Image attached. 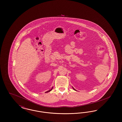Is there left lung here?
Returning a JSON list of instances; mask_svg holds the SVG:
<instances>
[{"label": "left lung", "mask_w": 122, "mask_h": 122, "mask_svg": "<svg viewBox=\"0 0 122 122\" xmlns=\"http://www.w3.org/2000/svg\"><path fill=\"white\" fill-rule=\"evenodd\" d=\"M73 89H74V90H75V91H76V90H75V89H74V88H73Z\"/></svg>", "instance_id": "8db88e82"}]
</instances>
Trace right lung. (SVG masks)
I'll return each mask as SVG.
<instances>
[{"label":"right lung","mask_w":122,"mask_h":122,"mask_svg":"<svg viewBox=\"0 0 122 122\" xmlns=\"http://www.w3.org/2000/svg\"><path fill=\"white\" fill-rule=\"evenodd\" d=\"M52 88H53V87H52V89H50V90H49V91H47V92H50V91H51L52 90Z\"/></svg>","instance_id":"add662e5"}]
</instances>
